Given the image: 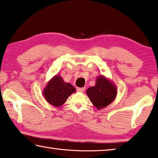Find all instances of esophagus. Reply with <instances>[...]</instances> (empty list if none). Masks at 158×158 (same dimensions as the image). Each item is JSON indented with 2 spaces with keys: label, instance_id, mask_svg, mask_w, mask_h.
Returning <instances> with one entry per match:
<instances>
[{
  "label": "esophagus",
  "instance_id": "obj_1",
  "mask_svg": "<svg viewBox=\"0 0 158 158\" xmlns=\"http://www.w3.org/2000/svg\"><path fill=\"white\" fill-rule=\"evenodd\" d=\"M77 91H79V92H84L85 91V88H84V87H82V88H79V87H77Z\"/></svg>",
  "mask_w": 158,
  "mask_h": 158
}]
</instances>
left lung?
Segmentation results:
<instances>
[{"label":"left lung","mask_w":158,"mask_h":158,"mask_svg":"<svg viewBox=\"0 0 158 158\" xmlns=\"http://www.w3.org/2000/svg\"><path fill=\"white\" fill-rule=\"evenodd\" d=\"M86 94L93 105L98 109H101L114 101L117 95V89L110 81L101 76L97 79L94 86L87 89Z\"/></svg>","instance_id":"left-lung-1"}]
</instances>
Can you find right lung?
<instances>
[{"mask_svg": "<svg viewBox=\"0 0 158 158\" xmlns=\"http://www.w3.org/2000/svg\"><path fill=\"white\" fill-rule=\"evenodd\" d=\"M76 91L74 87L63 81L61 77L55 76L51 79L45 89L44 95L46 101L55 107L61 106L68 97Z\"/></svg>", "mask_w": 158, "mask_h": 158, "instance_id": "add662e5", "label": "right lung"}]
</instances>
